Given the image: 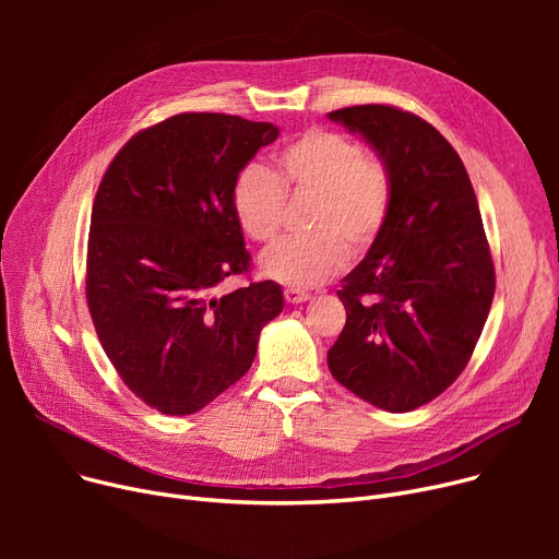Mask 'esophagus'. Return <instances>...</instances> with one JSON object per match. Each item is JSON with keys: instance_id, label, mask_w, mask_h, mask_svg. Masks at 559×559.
Segmentation results:
<instances>
[{"instance_id": "obj_1", "label": "esophagus", "mask_w": 559, "mask_h": 559, "mask_svg": "<svg viewBox=\"0 0 559 559\" xmlns=\"http://www.w3.org/2000/svg\"><path fill=\"white\" fill-rule=\"evenodd\" d=\"M283 295H285V301H287V304H304V301L310 299L308 292H301V289H295V287H287V289L283 292Z\"/></svg>"}]
</instances>
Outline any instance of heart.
Wrapping results in <instances>:
<instances>
[{
    "instance_id": "heart-1",
    "label": "heart",
    "mask_w": 559,
    "mask_h": 559,
    "mask_svg": "<svg viewBox=\"0 0 559 559\" xmlns=\"http://www.w3.org/2000/svg\"><path fill=\"white\" fill-rule=\"evenodd\" d=\"M274 171L245 167L233 183L230 203L240 228L255 242H272L285 215V194L312 197L308 233L276 242L260 270L295 289L333 278L346 255L360 258L383 235L394 201L390 165L367 154L360 140L333 129H308L272 156Z\"/></svg>"
}]
</instances>
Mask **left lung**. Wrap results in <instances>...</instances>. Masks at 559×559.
<instances>
[{"mask_svg":"<svg viewBox=\"0 0 559 559\" xmlns=\"http://www.w3.org/2000/svg\"><path fill=\"white\" fill-rule=\"evenodd\" d=\"M329 117L360 133L394 176L388 226L337 289L346 324L329 369L362 401L409 413L453 385L491 308L478 199L451 142L419 115L367 104Z\"/></svg>","mask_w":559,"mask_h":559,"instance_id":"1","label":"left lung"}]
</instances>
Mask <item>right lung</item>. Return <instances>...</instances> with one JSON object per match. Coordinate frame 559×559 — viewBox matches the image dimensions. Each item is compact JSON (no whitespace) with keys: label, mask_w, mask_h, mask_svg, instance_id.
<instances>
[{"label":"right lung","mask_w":559,"mask_h":559,"mask_svg":"<svg viewBox=\"0 0 559 559\" xmlns=\"http://www.w3.org/2000/svg\"><path fill=\"white\" fill-rule=\"evenodd\" d=\"M278 127L224 112H181L135 133L108 165L87 235L85 299L124 385L163 415L209 405L249 371L283 292L249 272L230 192Z\"/></svg>","instance_id":"right-lung-1"}]
</instances>
